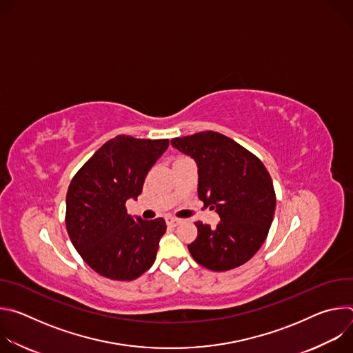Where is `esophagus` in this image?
Masks as SVG:
<instances>
[{"label":"esophagus","instance_id":"1","mask_svg":"<svg viewBox=\"0 0 353 353\" xmlns=\"http://www.w3.org/2000/svg\"><path fill=\"white\" fill-rule=\"evenodd\" d=\"M166 222H168V225H170V226H177V225L181 222V219L173 218V216H168V218H166Z\"/></svg>","mask_w":353,"mask_h":353}]
</instances>
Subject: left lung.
I'll use <instances>...</instances> for the list:
<instances>
[{
  "label": "left lung",
  "instance_id": "left-lung-1",
  "mask_svg": "<svg viewBox=\"0 0 353 353\" xmlns=\"http://www.w3.org/2000/svg\"><path fill=\"white\" fill-rule=\"evenodd\" d=\"M172 145L198 168V198L219 214L211 228L195 222L192 259L211 271H229L253 257L267 239L276 196L263 162L232 138L203 131L173 138Z\"/></svg>",
  "mask_w": 353,
  "mask_h": 353
}]
</instances>
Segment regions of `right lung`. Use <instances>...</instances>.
<instances>
[{
  "mask_svg": "<svg viewBox=\"0 0 353 353\" xmlns=\"http://www.w3.org/2000/svg\"><path fill=\"white\" fill-rule=\"evenodd\" d=\"M168 146L169 139L117 135L100 146L71 180L67 232L82 260L99 275L132 281L155 263L166 222L132 218L125 201L142 192L148 172Z\"/></svg>",
  "mask_w": 353,
  "mask_h": 353,
  "instance_id": "add662e5",
  "label": "right lung"
}]
</instances>
